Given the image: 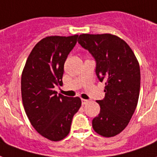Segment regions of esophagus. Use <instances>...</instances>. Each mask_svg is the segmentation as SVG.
I'll list each match as a JSON object with an SVG mask.
<instances>
[{
    "label": "esophagus",
    "instance_id": "34e87169",
    "mask_svg": "<svg viewBox=\"0 0 157 157\" xmlns=\"http://www.w3.org/2000/svg\"><path fill=\"white\" fill-rule=\"evenodd\" d=\"M89 101L88 100H85V99H82V105H86V104H87Z\"/></svg>",
    "mask_w": 157,
    "mask_h": 157
}]
</instances>
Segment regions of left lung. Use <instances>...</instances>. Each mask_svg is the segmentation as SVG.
I'll return each mask as SVG.
<instances>
[{"label": "left lung", "instance_id": "8db88e82", "mask_svg": "<svg viewBox=\"0 0 157 157\" xmlns=\"http://www.w3.org/2000/svg\"><path fill=\"white\" fill-rule=\"evenodd\" d=\"M79 44L96 61V73L105 82V98L99 115L92 120L94 131L112 137L126 128L137 105L140 86V66L132 48L112 34H82Z\"/></svg>", "mask_w": 157, "mask_h": 157}]
</instances>
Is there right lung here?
<instances>
[{"mask_svg":"<svg viewBox=\"0 0 157 157\" xmlns=\"http://www.w3.org/2000/svg\"><path fill=\"white\" fill-rule=\"evenodd\" d=\"M78 35L52 36L40 40L30 53L21 74V97L25 114L38 133L52 141L67 136L74 115L82 105L78 96L57 95L64 64Z\"/></svg>","mask_w":157,"mask_h":157,"instance_id":"obj_1","label":"right lung"}]
</instances>
